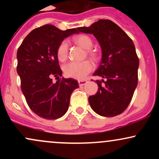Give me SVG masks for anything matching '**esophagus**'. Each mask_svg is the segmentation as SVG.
Masks as SVG:
<instances>
[{
  "instance_id": "esophagus-1",
  "label": "esophagus",
  "mask_w": 159,
  "mask_h": 159,
  "mask_svg": "<svg viewBox=\"0 0 159 159\" xmlns=\"http://www.w3.org/2000/svg\"><path fill=\"white\" fill-rule=\"evenodd\" d=\"M87 83V81H85V80H80V81H78V84H79L80 87L85 85Z\"/></svg>"
}]
</instances>
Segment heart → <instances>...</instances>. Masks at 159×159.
<instances>
[{"label":"heart","instance_id":"1","mask_svg":"<svg viewBox=\"0 0 159 159\" xmlns=\"http://www.w3.org/2000/svg\"><path fill=\"white\" fill-rule=\"evenodd\" d=\"M73 41L75 44L81 46L84 49H86V53L87 56L90 57L91 59L96 60L98 57L97 53L96 51L91 49L93 45V42L89 36L85 34H81L73 38ZM68 43L66 41L63 40L57 49V57L60 61L63 62L67 59L68 57ZM93 69V65L88 61L83 62H70L66 63L63 66V70L65 75L69 78H72L75 79L83 80L87 77V75L90 73Z\"/></svg>","mask_w":159,"mask_h":159}]
</instances>
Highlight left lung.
<instances>
[{"instance_id": "1", "label": "left lung", "mask_w": 159, "mask_h": 159, "mask_svg": "<svg viewBox=\"0 0 159 159\" xmlns=\"http://www.w3.org/2000/svg\"><path fill=\"white\" fill-rule=\"evenodd\" d=\"M78 30L92 34L102 48L101 64L93 75L105 78L97 80L96 95L89 96L90 107L103 116H115L129 106L138 85L139 59L132 39L111 20L100 19L90 27Z\"/></svg>"}]
</instances>
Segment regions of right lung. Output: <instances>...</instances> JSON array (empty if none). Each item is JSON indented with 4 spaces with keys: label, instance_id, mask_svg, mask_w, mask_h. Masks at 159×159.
<instances>
[{
    "label": "right lung",
    "instance_id": "right-lung-1",
    "mask_svg": "<svg viewBox=\"0 0 159 159\" xmlns=\"http://www.w3.org/2000/svg\"><path fill=\"white\" fill-rule=\"evenodd\" d=\"M78 33L75 28L61 30L45 25L32 30L18 49L21 91L29 107L40 117L56 120L63 116L69 108L71 94L79 87L72 78H59L62 70L57 57L60 43ZM52 77L58 78L56 83H52Z\"/></svg>",
    "mask_w": 159,
    "mask_h": 159
}]
</instances>
